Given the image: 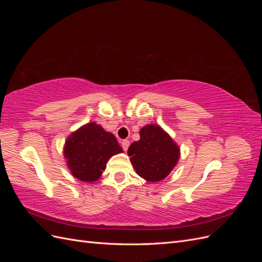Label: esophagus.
<instances>
[{
	"mask_svg": "<svg viewBox=\"0 0 262 262\" xmlns=\"http://www.w3.org/2000/svg\"><path fill=\"white\" fill-rule=\"evenodd\" d=\"M121 144H122V148H123V150H126V149H128L129 145H130V141H129V140H123Z\"/></svg>",
	"mask_w": 262,
	"mask_h": 262,
	"instance_id": "esophagus-1",
	"label": "esophagus"
}]
</instances>
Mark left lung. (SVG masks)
I'll use <instances>...</instances> for the list:
<instances>
[{"label": "left lung", "mask_w": 262, "mask_h": 262, "mask_svg": "<svg viewBox=\"0 0 262 262\" xmlns=\"http://www.w3.org/2000/svg\"><path fill=\"white\" fill-rule=\"evenodd\" d=\"M128 154L137 173L147 181L163 180L179 160V147L161 126L148 124L140 131V140L129 146Z\"/></svg>", "instance_id": "8db88e82"}]
</instances>
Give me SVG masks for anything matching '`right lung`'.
I'll use <instances>...</instances> for the list:
<instances>
[{"label": "right lung", "mask_w": 262, "mask_h": 262, "mask_svg": "<svg viewBox=\"0 0 262 262\" xmlns=\"http://www.w3.org/2000/svg\"><path fill=\"white\" fill-rule=\"evenodd\" d=\"M121 152L122 148L114 134L106 132L95 122L87 123L71 134L64 146L71 172L83 182L97 180L109 158Z\"/></svg>", "instance_id": "1"}]
</instances>
